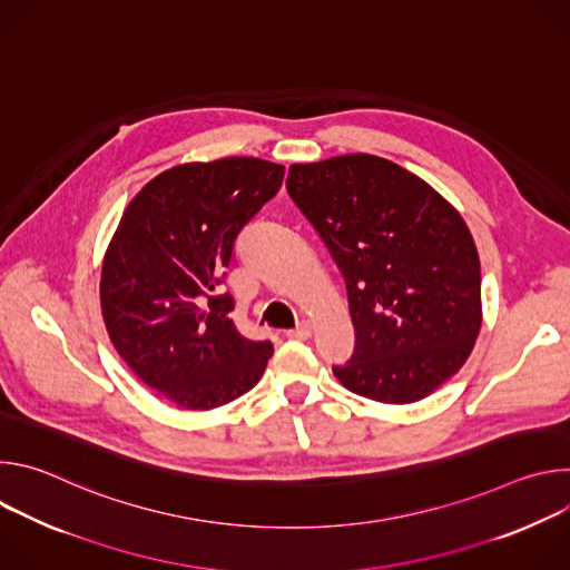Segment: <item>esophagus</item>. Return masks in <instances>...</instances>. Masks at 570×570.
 I'll list each match as a JSON object with an SVG mask.
<instances>
[{
  "mask_svg": "<svg viewBox=\"0 0 570 570\" xmlns=\"http://www.w3.org/2000/svg\"><path fill=\"white\" fill-rule=\"evenodd\" d=\"M311 334H313L311 324H308V322H302L299 327H295V330H291V332H288V338H291V341H308V338H311Z\"/></svg>",
  "mask_w": 570,
  "mask_h": 570,
  "instance_id": "esophagus-1",
  "label": "esophagus"
}]
</instances>
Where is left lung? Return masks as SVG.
Here are the masks:
<instances>
[{
	"mask_svg": "<svg viewBox=\"0 0 570 570\" xmlns=\"http://www.w3.org/2000/svg\"><path fill=\"white\" fill-rule=\"evenodd\" d=\"M286 189L347 286L356 345L336 379L379 403L435 392L464 365L482 324L480 259L460 212L370 153L297 161Z\"/></svg>",
	"mask_w": 570,
	"mask_h": 570,
	"instance_id": "8db88e82",
	"label": "left lung"
}]
</instances>
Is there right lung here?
<instances>
[{
    "label": "right lung",
    "mask_w": 570,
    "mask_h": 570,
    "mask_svg": "<svg viewBox=\"0 0 570 570\" xmlns=\"http://www.w3.org/2000/svg\"><path fill=\"white\" fill-rule=\"evenodd\" d=\"M259 157L185 161L128 203L101 266V313L124 363L185 411H212L262 379L271 343L243 338L218 295L234 238L282 187Z\"/></svg>",
    "instance_id": "add662e5"
}]
</instances>
